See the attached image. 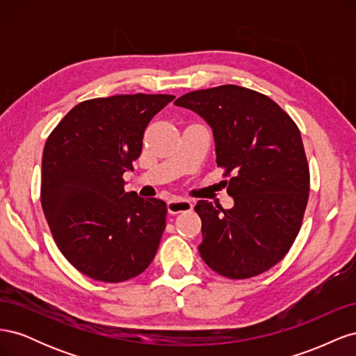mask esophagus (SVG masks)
I'll return each instance as SVG.
<instances>
[{
    "label": "esophagus",
    "instance_id": "esophagus-1",
    "mask_svg": "<svg viewBox=\"0 0 356 356\" xmlns=\"http://www.w3.org/2000/svg\"><path fill=\"white\" fill-rule=\"evenodd\" d=\"M193 209V203L187 199H172L168 202V211L172 215L181 212H190Z\"/></svg>",
    "mask_w": 356,
    "mask_h": 356
}]
</instances>
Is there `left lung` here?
<instances>
[{"mask_svg": "<svg viewBox=\"0 0 356 356\" xmlns=\"http://www.w3.org/2000/svg\"><path fill=\"white\" fill-rule=\"evenodd\" d=\"M175 105L209 123L217 165L234 207L199 200L202 260L229 279H248L293 246L309 200L310 174L297 124L268 96L224 84L182 95ZM227 182V181H225Z\"/></svg>", "mask_w": 356, "mask_h": 356, "instance_id": "1", "label": "left lung"}]
</instances>
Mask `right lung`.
Segmentation results:
<instances>
[{
    "label": "right lung",
    "mask_w": 356,
    "mask_h": 356,
    "mask_svg": "<svg viewBox=\"0 0 356 356\" xmlns=\"http://www.w3.org/2000/svg\"><path fill=\"white\" fill-rule=\"evenodd\" d=\"M174 95H114L83 101L49 135L41 207L63 257L95 281L118 284L153 261L166 227L163 200L124 191L149 120Z\"/></svg>",
    "instance_id": "add662e5"
}]
</instances>
